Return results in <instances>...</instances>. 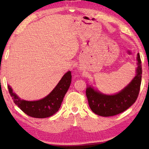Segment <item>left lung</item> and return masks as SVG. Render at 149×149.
Wrapping results in <instances>:
<instances>
[{
    "instance_id": "left-lung-1",
    "label": "left lung",
    "mask_w": 149,
    "mask_h": 149,
    "mask_svg": "<svg viewBox=\"0 0 149 149\" xmlns=\"http://www.w3.org/2000/svg\"><path fill=\"white\" fill-rule=\"evenodd\" d=\"M137 74L132 82L116 95H106L91 87L86 89L89 107L95 114L103 117L112 116L124 112L137 100L142 77V66L139 53L137 54Z\"/></svg>"
}]
</instances>
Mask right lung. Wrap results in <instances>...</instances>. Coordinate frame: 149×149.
<instances>
[{"label": "right lung", "mask_w": 149, "mask_h": 149, "mask_svg": "<svg viewBox=\"0 0 149 149\" xmlns=\"http://www.w3.org/2000/svg\"><path fill=\"white\" fill-rule=\"evenodd\" d=\"M71 72H68L62 77L56 87L44 99L36 101H27L21 100L12 91V88L8 86L10 95L14 102L20 109L27 116L36 118H45L50 117L58 111L65 93L71 84Z\"/></svg>", "instance_id": "obj_1"}]
</instances>
